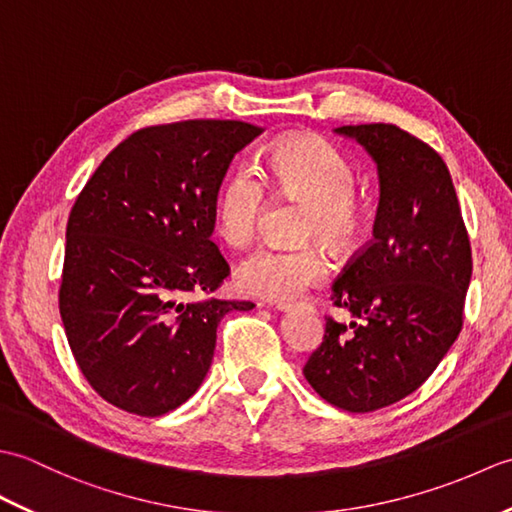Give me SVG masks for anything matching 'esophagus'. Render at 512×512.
I'll use <instances>...</instances> for the list:
<instances>
[{"mask_svg": "<svg viewBox=\"0 0 512 512\" xmlns=\"http://www.w3.org/2000/svg\"><path fill=\"white\" fill-rule=\"evenodd\" d=\"M277 310H281V312H290L292 308H295V306H292V303H277V306H275ZM310 308V306H308Z\"/></svg>", "mask_w": 512, "mask_h": 512, "instance_id": "34e87169", "label": "esophagus"}]
</instances>
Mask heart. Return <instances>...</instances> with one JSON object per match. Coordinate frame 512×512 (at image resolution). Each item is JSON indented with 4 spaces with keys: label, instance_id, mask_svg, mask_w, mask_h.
Segmentation results:
<instances>
[{
    "label": "heart",
    "instance_id": "1",
    "mask_svg": "<svg viewBox=\"0 0 512 512\" xmlns=\"http://www.w3.org/2000/svg\"><path fill=\"white\" fill-rule=\"evenodd\" d=\"M266 180L279 191L308 202L303 235L323 237L336 248H350L365 231V209L356 198L352 162L321 136H295L270 151ZM266 206L259 171L237 165L215 198V226L228 244L242 246L255 235ZM330 275L321 246H262L237 266V288L248 297L290 303Z\"/></svg>",
    "mask_w": 512,
    "mask_h": 512
}]
</instances>
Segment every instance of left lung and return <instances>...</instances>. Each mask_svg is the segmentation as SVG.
Listing matches in <instances>:
<instances>
[{"label": "left lung", "instance_id": "obj_1", "mask_svg": "<svg viewBox=\"0 0 512 512\" xmlns=\"http://www.w3.org/2000/svg\"><path fill=\"white\" fill-rule=\"evenodd\" d=\"M378 167L374 239L332 284L334 306L303 376L330 405L365 413L413 394L462 330L471 242L451 173L436 149L385 123L343 125Z\"/></svg>", "mask_w": 512, "mask_h": 512}]
</instances>
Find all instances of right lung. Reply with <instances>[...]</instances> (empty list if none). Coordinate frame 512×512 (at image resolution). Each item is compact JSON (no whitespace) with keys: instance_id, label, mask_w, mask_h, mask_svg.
<instances>
[{"instance_id":"1","label":"right lung","mask_w":512,"mask_h":512,"mask_svg":"<svg viewBox=\"0 0 512 512\" xmlns=\"http://www.w3.org/2000/svg\"><path fill=\"white\" fill-rule=\"evenodd\" d=\"M262 132L204 118L138 129L76 198L59 312L76 365L114 407L147 418L180 407L209 372L217 323L253 308L187 299L231 273L211 239L215 198L237 151Z\"/></svg>"}]
</instances>
